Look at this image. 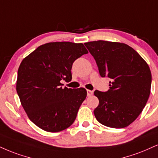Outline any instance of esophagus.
<instances>
[{"mask_svg":"<svg viewBox=\"0 0 158 158\" xmlns=\"http://www.w3.org/2000/svg\"><path fill=\"white\" fill-rule=\"evenodd\" d=\"M93 94H94V92H93V91L89 90H87V96H91Z\"/></svg>","mask_w":158,"mask_h":158,"instance_id":"1","label":"esophagus"}]
</instances>
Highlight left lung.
<instances>
[{"label":"left lung","instance_id":"1","mask_svg":"<svg viewBox=\"0 0 158 158\" xmlns=\"http://www.w3.org/2000/svg\"><path fill=\"white\" fill-rule=\"evenodd\" d=\"M102 77L111 79L107 92L96 90L99 104L95 117L102 124L123 128L143 111L149 97L152 74L149 65L132 47L122 43L98 40L85 43Z\"/></svg>","mask_w":158,"mask_h":158}]
</instances>
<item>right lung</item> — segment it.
Wrapping results in <instances>:
<instances>
[{"label": "right lung", "mask_w": 158, "mask_h": 158, "mask_svg": "<svg viewBox=\"0 0 158 158\" xmlns=\"http://www.w3.org/2000/svg\"><path fill=\"white\" fill-rule=\"evenodd\" d=\"M88 51L82 43L52 42L39 46L19 66L16 90L28 118L42 130L57 132L74 122L87 96L83 87L62 88L72 64Z\"/></svg>", "instance_id": "1"}]
</instances>
